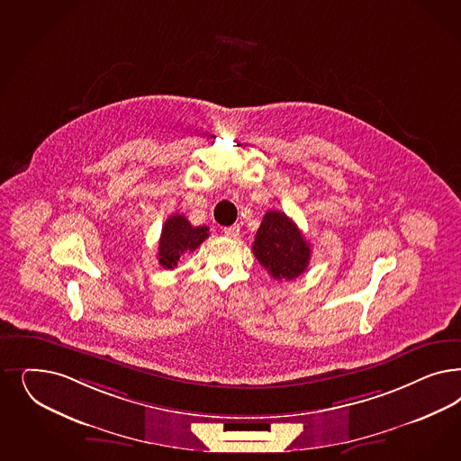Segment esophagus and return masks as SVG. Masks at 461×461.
Masks as SVG:
<instances>
[{
	"instance_id": "34e87169",
	"label": "esophagus",
	"mask_w": 461,
	"mask_h": 461,
	"mask_svg": "<svg viewBox=\"0 0 461 461\" xmlns=\"http://www.w3.org/2000/svg\"><path fill=\"white\" fill-rule=\"evenodd\" d=\"M239 234H240L239 225H230V227H225V229H223V236H227V238L238 239Z\"/></svg>"
}]
</instances>
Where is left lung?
Here are the masks:
<instances>
[{"label": "left lung", "instance_id": "obj_1", "mask_svg": "<svg viewBox=\"0 0 461 461\" xmlns=\"http://www.w3.org/2000/svg\"><path fill=\"white\" fill-rule=\"evenodd\" d=\"M253 253L276 282L295 280L311 261V246L297 223L278 210H269L263 217L254 238Z\"/></svg>", "mask_w": 461, "mask_h": 461}]
</instances>
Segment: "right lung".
<instances>
[{
  "instance_id": "right-lung-1",
  "label": "right lung",
  "mask_w": 461,
  "mask_h": 461,
  "mask_svg": "<svg viewBox=\"0 0 461 461\" xmlns=\"http://www.w3.org/2000/svg\"><path fill=\"white\" fill-rule=\"evenodd\" d=\"M207 227H194L185 215L175 213L163 225L159 239V265L166 269L178 267L181 256L194 253L208 238Z\"/></svg>"
}]
</instances>
